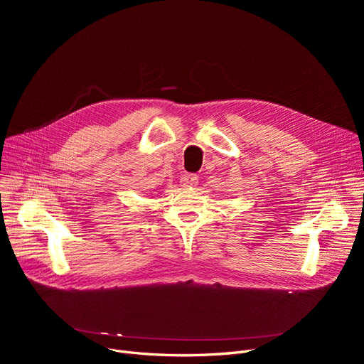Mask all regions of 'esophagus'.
I'll return each instance as SVG.
<instances>
[{
    "label": "esophagus",
    "mask_w": 364,
    "mask_h": 364,
    "mask_svg": "<svg viewBox=\"0 0 364 364\" xmlns=\"http://www.w3.org/2000/svg\"><path fill=\"white\" fill-rule=\"evenodd\" d=\"M198 184V176L195 174H186L181 177V186L188 188V187H195Z\"/></svg>",
    "instance_id": "1"
}]
</instances>
